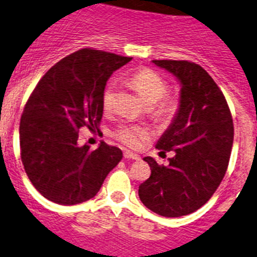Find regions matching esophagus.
Instances as JSON below:
<instances>
[{
  "instance_id": "1",
  "label": "esophagus",
  "mask_w": 257,
  "mask_h": 257,
  "mask_svg": "<svg viewBox=\"0 0 257 257\" xmlns=\"http://www.w3.org/2000/svg\"><path fill=\"white\" fill-rule=\"evenodd\" d=\"M124 158H126V160H134V161H138L141 157L138 155H136V153L124 152Z\"/></svg>"
}]
</instances>
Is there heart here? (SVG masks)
<instances>
[{
	"mask_svg": "<svg viewBox=\"0 0 257 257\" xmlns=\"http://www.w3.org/2000/svg\"><path fill=\"white\" fill-rule=\"evenodd\" d=\"M131 85L136 88L140 96L151 106V112L156 117H170L177 109V100L172 96H165L169 90V82L161 74L152 69H140L132 74ZM115 82L109 81L104 87L101 104L104 111L109 112L114 106ZM115 137L129 148H138L148 140L147 129L138 125H121L115 132Z\"/></svg>",
	"mask_w": 257,
	"mask_h": 257,
	"instance_id": "heart-1",
	"label": "heart"
}]
</instances>
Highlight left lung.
Returning <instances> with one entry per match:
<instances>
[{"mask_svg":"<svg viewBox=\"0 0 257 257\" xmlns=\"http://www.w3.org/2000/svg\"><path fill=\"white\" fill-rule=\"evenodd\" d=\"M180 82V105L156 148L174 151L169 166L145 157L151 176L138 195L162 217L195 212L212 198L226 175L233 145V120L226 97L199 64L188 61H152Z\"/></svg>","mask_w":257,"mask_h":257,"instance_id":"obj_1","label":"left lung"}]
</instances>
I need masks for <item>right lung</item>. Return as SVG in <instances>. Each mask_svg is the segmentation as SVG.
Wrapping results in <instances>:
<instances>
[{"mask_svg": "<svg viewBox=\"0 0 257 257\" xmlns=\"http://www.w3.org/2000/svg\"><path fill=\"white\" fill-rule=\"evenodd\" d=\"M129 61L83 48L54 64L31 92L20 120L21 161L48 200L74 205L93 198L123 158L117 147L101 142L91 151L77 140L82 126L99 129L104 87L112 72Z\"/></svg>", "mask_w": 257, "mask_h": 257, "instance_id": "add662e5", "label": "right lung"}]
</instances>
